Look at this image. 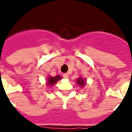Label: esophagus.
I'll return each mask as SVG.
<instances>
[{"label":"esophagus","instance_id":"obj_1","mask_svg":"<svg viewBox=\"0 0 132 132\" xmlns=\"http://www.w3.org/2000/svg\"><path fill=\"white\" fill-rule=\"evenodd\" d=\"M63 77H64V78L68 79V77H69V75H68V73H65V74L63 75Z\"/></svg>","mask_w":132,"mask_h":132}]
</instances>
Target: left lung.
<instances>
[{"label":"left lung","instance_id":"1","mask_svg":"<svg viewBox=\"0 0 132 132\" xmlns=\"http://www.w3.org/2000/svg\"><path fill=\"white\" fill-rule=\"evenodd\" d=\"M77 84L79 86H81V87H83L86 85V81H85L84 79H83L82 78H79L78 79H77Z\"/></svg>","mask_w":132,"mask_h":132}]
</instances>
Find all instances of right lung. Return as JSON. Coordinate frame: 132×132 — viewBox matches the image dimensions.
<instances>
[{
	"mask_svg": "<svg viewBox=\"0 0 132 132\" xmlns=\"http://www.w3.org/2000/svg\"><path fill=\"white\" fill-rule=\"evenodd\" d=\"M48 83L47 84L49 85V86H53V84H55L58 80H60L62 79V77L60 76V75H57L55 77H51L49 78H48Z\"/></svg>",
	"mask_w": 132,
	"mask_h": 132,
	"instance_id": "1",
	"label": "right lung"
}]
</instances>
